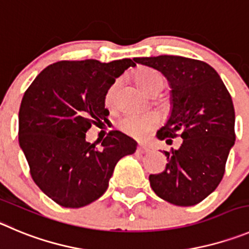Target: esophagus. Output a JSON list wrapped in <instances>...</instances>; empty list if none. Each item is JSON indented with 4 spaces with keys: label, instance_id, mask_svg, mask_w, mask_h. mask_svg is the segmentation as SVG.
Instances as JSON below:
<instances>
[{
    "label": "esophagus",
    "instance_id": "obj_1",
    "mask_svg": "<svg viewBox=\"0 0 249 249\" xmlns=\"http://www.w3.org/2000/svg\"><path fill=\"white\" fill-rule=\"evenodd\" d=\"M136 151H138L139 153H147V152H150V148H148L147 146L139 145L138 148H136Z\"/></svg>",
    "mask_w": 249,
    "mask_h": 249
}]
</instances>
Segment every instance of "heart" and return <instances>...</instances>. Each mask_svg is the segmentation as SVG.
I'll return each instance as SVG.
<instances>
[{
  "instance_id": "heart-1",
  "label": "heart",
  "mask_w": 249,
  "mask_h": 249,
  "mask_svg": "<svg viewBox=\"0 0 249 249\" xmlns=\"http://www.w3.org/2000/svg\"><path fill=\"white\" fill-rule=\"evenodd\" d=\"M134 80L136 85L145 90L146 93L151 94L159 88L164 87V77L161 72L157 70H153L151 67H139L134 72ZM118 83H113L110 87L107 89L106 96H104V103L107 107L114 106V99H115V93H117ZM160 118L156 114L148 113L143 115H131L127 114L118 120L117 125L124 134L135 139H143L152 131L155 127L159 125Z\"/></svg>"
}]
</instances>
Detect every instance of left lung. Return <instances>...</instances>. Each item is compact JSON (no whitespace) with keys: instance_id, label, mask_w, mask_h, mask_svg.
I'll list each match as a JSON object with an SVG mask.
<instances>
[{"instance_id":"obj_1","label":"left lung","mask_w":249,"mask_h":249,"mask_svg":"<svg viewBox=\"0 0 249 249\" xmlns=\"http://www.w3.org/2000/svg\"><path fill=\"white\" fill-rule=\"evenodd\" d=\"M157 70L171 86L172 111L157 131L178 150L163 151L168 163L162 173L150 174L151 188L160 198L178 206L200 203L217 188L234 145V108L219 73L206 62L183 56L135 57Z\"/></svg>"}]
</instances>
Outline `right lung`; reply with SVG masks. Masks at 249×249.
Here are the masks:
<instances>
[{"mask_svg":"<svg viewBox=\"0 0 249 249\" xmlns=\"http://www.w3.org/2000/svg\"><path fill=\"white\" fill-rule=\"evenodd\" d=\"M131 59L59 61L36 76L19 108L18 140L34 183L64 208H82L101 198L114 167L136 142L111 130L101 148L86 141L92 124L106 120V92Z\"/></svg>","mask_w":249,"mask_h":249,"instance_id":"obj_1","label":"right lung"}]
</instances>
